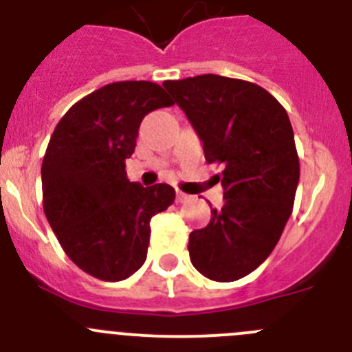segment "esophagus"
<instances>
[{
	"mask_svg": "<svg viewBox=\"0 0 352 352\" xmlns=\"http://www.w3.org/2000/svg\"><path fill=\"white\" fill-rule=\"evenodd\" d=\"M189 199H191V196L186 195V192L177 191V203H186V201H189Z\"/></svg>",
	"mask_w": 352,
	"mask_h": 352,
	"instance_id": "1",
	"label": "esophagus"
}]
</instances>
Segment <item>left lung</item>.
<instances>
[{
	"label": "left lung",
	"mask_w": 352,
	"mask_h": 352,
	"mask_svg": "<svg viewBox=\"0 0 352 352\" xmlns=\"http://www.w3.org/2000/svg\"><path fill=\"white\" fill-rule=\"evenodd\" d=\"M163 87L201 139L205 160L224 165V206L189 234V257L208 280L236 281L271 255L292 215L300 177L292 123L250 81L201 74Z\"/></svg>",
	"instance_id": "obj_1"
}]
</instances>
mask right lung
I'll use <instances>...</instances> for the list:
<instances>
[{"instance_id": "add662e5", "label": "right lung", "mask_w": 352, "mask_h": 352, "mask_svg": "<svg viewBox=\"0 0 352 352\" xmlns=\"http://www.w3.org/2000/svg\"><path fill=\"white\" fill-rule=\"evenodd\" d=\"M173 106L151 81H118L78 100L62 116L41 165L43 208L81 271L102 281L126 280L142 267L151 219L168 208L175 189L126 179L144 116Z\"/></svg>"}]
</instances>
